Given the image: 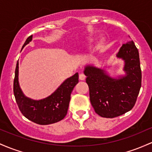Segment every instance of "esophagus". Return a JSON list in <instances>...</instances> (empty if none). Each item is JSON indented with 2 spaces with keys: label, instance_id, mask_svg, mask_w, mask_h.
I'll list each match as a JSON object with an SVG mask.
<instances>
[{
  "label": "esophagus",
  "instance_id": "obj_1",
  "mask_svg": "<svg viewBox=\"0 0 152 152\" xmlns=\"http://www.w3.org/2000/svg\"><path fill=\"white\" fill-rule=\"evenodd\" d=\"M85 78H86V76H85L84 73H80L79 74V79L80 80H84Z\"/></svg>",
  "mask_w": 152,
  "mask_h": 152
}]
</instances>
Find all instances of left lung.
<instances>
[{"label": "left lung", "mask_w": 152, "mask_h": 152, "mask_svg": "<svg viewBox=\"0 0 152 152\" xmlns=\"http://www.w3.org/2000/svg\"><path fill=\"white\" fill-rule=\"evenodd\" d=\"M125 61L126 76L112 79L102 70L85 68L90 102L99 116L113 118L125 114L134 107L141 86V70L138 50L133 41L123 44L117 55Z\"/></svg>", "instance_id": "8db88e82"}]
</instances>
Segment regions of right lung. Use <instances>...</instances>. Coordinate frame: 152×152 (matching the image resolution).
<instances>
[{
    "label": "right lung",
    "mask_w": 152,
    "mask_h": 152,
    "mask_svg": "<svg viewBox=\"0 0 152 152\" xmlns=\"http://www.w3.org/2000/svg\"><path fill=\"white\" fill-rule=\"evenodd\" d=\"M32 39L30 35L23 48ZM19 63H16L14 80V94L19 110L25 118L39 125H49L61 121L66 115L71 100V94L79 82L76 73L63 83L53 94L41 100H32L24 96L18 81Z\"/></svg>",
    "instance_id": "obj_1"
}]
</instances>
